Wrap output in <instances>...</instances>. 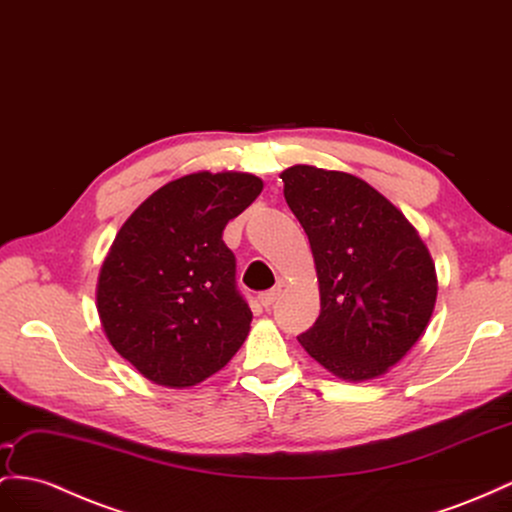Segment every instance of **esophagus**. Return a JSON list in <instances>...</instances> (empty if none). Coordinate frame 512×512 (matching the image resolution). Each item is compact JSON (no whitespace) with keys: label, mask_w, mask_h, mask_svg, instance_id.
Here are the masks:
<instances>
[{"label":"esophagus","mask_w":512,"mask_h":512,"mask_svg":"<svg viewBox=\"0 0 512 512\" xmlns=\"http://www.w3.org/2000/svg\"><path fill=\"white\" fill-rule=\"evenodd\" d=\"M279 294H281L279 287H274V290H268V292H261V294H259V303H261V307H266V309H268V307L274 303V300L279 298Z\"/></svg>","instance_id":"esophagus-1"}]
</instances>
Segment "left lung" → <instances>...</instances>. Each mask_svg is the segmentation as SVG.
I'll list each match as a JSON object with an SVG mask.
<instances>
[{
    "mask_svg": "<svg viewBox=\"0 0 512 512\" xmlns=\"http://www.w3.org/2000/svg\"><path fill=\"white\" fill-rule=\"evenodd\" d=\"M320 283V316L298 342L344 381L383 376L432 316L437 274L409 220L363 179L298 164L281 173Z\"/></svg>",
    "mask_w": 512,
    "mask_h": 512,
    "instance_id": "8db88e82",
    "label": "left lung"
}]
</instances>
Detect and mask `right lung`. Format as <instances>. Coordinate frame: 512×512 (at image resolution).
Segmentation results:
<instances>
[{
	"mask_svg": "<svg viewBox=\"0 0 512 512\" xmlns=\"http://www.w3.org/2000/svg\"><path fill=\"white\" fill-rule=\"evenodd\" d=\"M261 188L248 173H192L153 192L116 233L97 311L114 350L149 381L192 387L244 344L253 313L222 231Z\"/></svg>",
	"mask_w": 512,
	"mask_h": 512,
	"instance_id": "add662e5",
	"label": "right lung"
}]
</instances>
